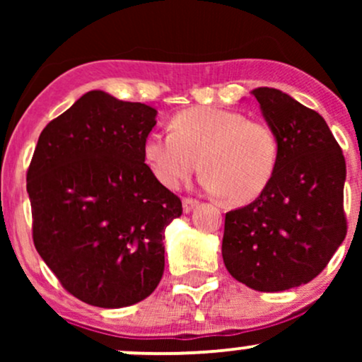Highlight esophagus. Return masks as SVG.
I'll return each mask as SVG.
<instances>
[{
	"mask_svg": "<svg viewBox=\"0 0 362 362\" xmlns=\"http://www.w3.org/2000/svg\"><path fill=\"white\" fill-rule=\"evenodd\" d=\"M199 202L195 201V199H190V197H185L184 201H182V207H184V213H190V211H194V207H197Z\"/></svg>",
	"mask_w": 362,
	"mask_h": 362,
	"instance_id": "obj_1",
	"label": "esophagus"
}]
</instances>
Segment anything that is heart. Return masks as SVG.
<instances>
[{
	"instance_id": "1",
	"label": "heart",
	"mask_w": 362,
	"mask_h": 362,
	"mask_svg": "<svg viewBox=\"0 0 362 362\" xmlns=\"http://www.w3.org/2000/svg\"><path fill=\"white\" fill-rule=\"evenodd\" d=\"M173 131H151L143 144L144 160L170 189L206 170L207 192L245 204L264 192L279 160V143L265 122L235 110L192 107L175 114Z\"/></svg>"
}]
</instances>
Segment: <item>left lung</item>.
<instances>
[{
  "mask_svg": "<svg viewBox=\"0 0 362 362\" xmlns=\"http://www.w3.org/2000/svg\"><path fill=\"white\" fill-rule=\"evenodd\" d=\"M252 95L276 134L279 160L264 192L226 213L221 252L236 281L276 293L315 279L346 238V160L318 112L276 88Z\"/></svg>",
  "mask_w": 362,
  "mask_h": 362,
  "instance_id": "8db88e82",
  "label": "left lung"
}]
</instances>
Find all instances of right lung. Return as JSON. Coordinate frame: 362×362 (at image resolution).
I'll use <instances>...</instances> for the list:
<instances>
[{"label": "right lung", "mask_w": 362, "mask_h": 362, "mask_svg": "<svg viewBox=\"0 0 362 362\" xmlns=\"http://www.w3.org/2000/svg\"><path fill=\"white\" fill-rule=\"evenodd\" d=\"M158 112L91 90L44 131L27 172L34 245L68 293L98 308L148 298L182 202L144 163Z\"/></svg>", "instance_id": "obj_1"}]
</instances>
